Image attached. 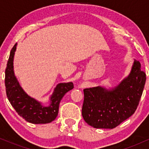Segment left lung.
Instances as JSON below:
<instances>
[{
    "label": "left lung",
    "instance_id": "8db88e82",
    "mask_svg": "<svg viewBox=\"0 0 149 149\" xmlns=\"http://www.w3.org/2000/svg\"><path fill=\"white\" fill-rule=\"evenodd\" d=\"M139 61L134 60L130 74L117 87L85 89L82 116L95 128L113 129L135 113L146 82Z\"/></svg>",
    "mask_w": 149,
    "mask_h": 149
}]
</instances>
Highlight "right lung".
Wrapping results in <instances>:
<instances>
[{
    "label": "right lung",
    "instance_id": "obj_1",
    "mask_svg": "<svg viewBox=\"0 0 149 149\" xmlns=\"http://www.w3.org/2000/svg\"><path fill=\"white\" fill-rule=\"evenodd\" d=\"M17 43L10 52L5 70L6 93L11 103L20 117L34 124L48 123L55 120L59 111V105L66 93L73 89L72 82L59 83L50 97V104L44 107L40 102L29 96L19 85L13 71V58Z\"/></svg>",
    "mask_w": 149,
    "mask_h": 149
}]
</instances>
